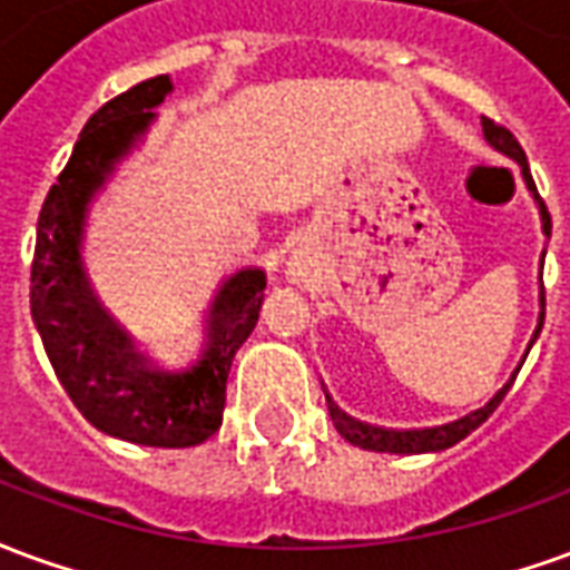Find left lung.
<instances>
[{
  "instance_id": "obj_1",
  "label": "left lung",
  "mask_w": 570,
  "mask_h": 570,
  "mask_svg": "<svg viewBox=\"0 0 570 570\" xmlns=\"http://www.w3.org/2000/svg\"><path fill=\"white\" fill-rule=\"evenodd\" d=\"M482 134H485L489 146H494V149L503 151V155H510V158H513V161L522 167V179H525L528 191L534 195V200H538V207H540V223H543V235L550 237V228H552L550 213H547V204H543V198L538 195V186H534V179H531V170H528V158H525V151H522V146H519V140H515L513 134L503 128V125L491 121V118H482ZM543 305H547V302H543V286H540L538 330H534L531 342H528V351H531L534 338L540 335V326H543ZM525 357H528V354H525ZM522 363H525V360H522ZM519 370H522V366H515V372L510 375V382L503 384L501 391L491 396L485 406H479L476 412H470V415H464V419L449 421V424H440V428H415V430L375 428V424H366V421H357V419H351V415H345V412L335 406L330 396H326V406H330V419H333L335 430H338V433H342V436H345L351 445L370 449V452H391V454L442 452V449H449V445H454V442L464 440L466 433H473V430H476L482 421L489 419L494 409L501 406V400L507 396V391L513 387Z\"/></svg>"
}]
</instances>
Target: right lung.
Returning a JSON list of instances; mask_svg holds the SVG:
<instances>
[{
  "mask_svg": "<svg viewBox=\"0 0 570 570\" xmlns=\"http://www.w3.org/2000/svg\"><path fill=\"white\" fill-rule=\"evenodd\" d=\"M170 91L167 76L146 79L100 106L85 125L39 213L30 311L55 375L94 428L137 445L188 449L223 424L228 370L259 321L265 272L244 268L228 277L210 305L204 354L188 370L164 372L100 308L81 268L94 191L149 130L151 109Z\"/></svg>",
  "mask_w": 570,
  "mask_h": 570,
  "instance_id": "right-lung-1",
  "label": "right lung"
}]
</instances>
